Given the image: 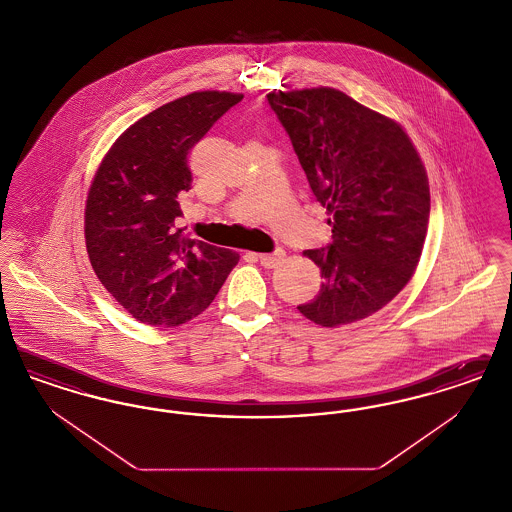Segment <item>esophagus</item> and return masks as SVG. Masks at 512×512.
<instances>
[{
  "mask_svg": "<svg viewBox=\"0 0 512 512\" xmlns=\"http://www.w3.org/2000/svg\"><path fill=\"white\" fill-rule=\"evenodd\" d=\"M259 263L265 268H274L282 259H284V251H276V253H257Z\"/></svg>",
  "mask_w": 512,
  "mask_h": 512,
  "instance_id": "1",
  "label": "esophagus"
}]
</instances>
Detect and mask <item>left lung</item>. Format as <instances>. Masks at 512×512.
<instances>
[{
  "instance_id": "obj_1",
  "label": "left lung",
  "mask_w": 512,
  "mask_h": 512,
  "mask_svg": "<svg viewBox=\"0 0 512 512\" xmlns=\"http://www.w3.org/2000/svg\"><path fill=\"white\" fill-rule=\"evenodd\" d=\"M272 111L318 203L332 244L307 249L322 286L299 313L340 328L384 309L413 278L430 219L422 159L401 124L334 88L272 92Z\"/></svg>"
}]
</instances>
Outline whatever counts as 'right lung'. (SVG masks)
Here are the masks:
<instances>
[{"label":"right lung","instance_id":"obj_1","mask_svg":"<svg viewBox=\"0 0 512 512\" xmlns=\"http://www.w3.org/2000/svg\"><path fill=\"white\" fill-rule=\"evenodd\" d=\"M242 94L194 92L134 122L103 157L84 213L94 272L122 309L149 326H180L203 313L240 255L176 228L192 190L190 149Z\"/></svg>","mask_w":512,"mask_h":512}]
</instances>
